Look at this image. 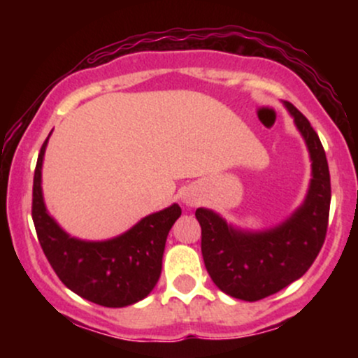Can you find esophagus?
<instances>
[{
    "label": "esophagus",
    "instance_id": "34e87169",
    "mask_svg": "<svg viewBox=\"0 0 358 358\" xmlns=\"http://www.w3.org/2000/svg\"><path fill=\"white\" fill-rule=\"evenodd\" d=\"M187 203H188V200H187Z\"/></svg>",
    "mask_w": 358,
    "mask_h": 358
}]
</instances>
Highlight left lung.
<instances>
[{"label":"left lung","instance_id":"left-lung-1","mask_svg":"<svg viewBox=\"0 0 358 358\" xmlns=\"http://www.w3.org/2000/svg\"><path fill=\"white\" fill-rule=\"evenodd\" d=\"M305 138L311 158L310 190L289 219L262 232L234 229L219 213L196 208L202 227V256L207 273L229 296L257 301L278 293L310 269L328 229L331 187L327 155L310 121L285 102Z\"/></svg>","mask_w":358,"mask_h":358}]
</instances>
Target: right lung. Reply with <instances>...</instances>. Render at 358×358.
<instances>
[{
  "label": "right lung",
  "mask_w": 358,
  "mask_h": 358,
  "mask_svg": "<svg viewBox=\"0 0 358 358\" xmlns=\"http://www.w3.org/2000/svg\"><path fill=\"white\" fill-rule=\"evenodd\" d=\"M45 139L34 176L31 217L45 256L55 274L80 298L108 308L141 301L162 274V259L171 225L182 215L178 203L145 217L129 231L109 241L71 237L48 215L42 195Z\"/></svg>",
  "instance_id": "1"
}]
</instances>
